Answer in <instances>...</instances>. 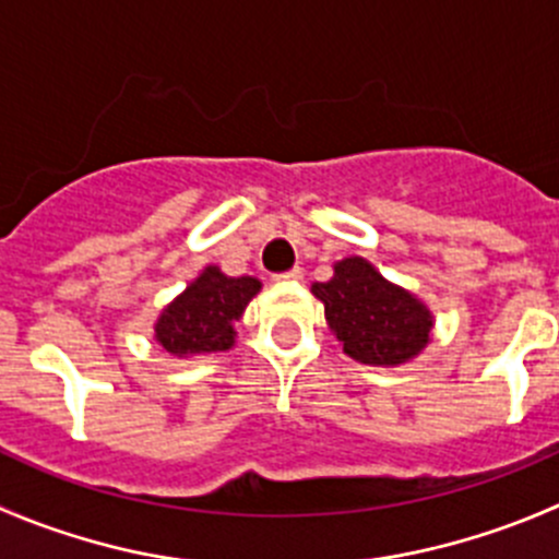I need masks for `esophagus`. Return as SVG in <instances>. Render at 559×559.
Returning <instances> with one entry per match:
<instances>
[{"instance_id":"34e87169","label":"esophagus","mask_w":559,"mask_h":559,"mask_svg":"<svg viewBox=\"0 0 559 559\" xmlns=\"http://www.w3.org/2000/svg\"><path fill=\"white\" fill-rule=\"evenodd\" d=\"M275 281H281V284H286V281H302V267H292L286 273H278Z\"/></svg>"}]
</instances>
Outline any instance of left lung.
I'll return each instance as SVG.
<instances>
[{
  "label": "left lung",
  "mask_w": 559,
  "mask_h": 559,
  "mask_svg": "<svg viewBox=\"0 0 559 559\" xmlns=\"http://www.w3.org/2000/svg\"><path fill=\"white\" fill-rule=\"evenodd\" d=\"M333 270V278L311 292L324 302V317L346 355L366 366H401L429 344L435 319L415 295L360 257L341 259Z\"/></svg>",
  "instance_id": "1"
}]
</instances>
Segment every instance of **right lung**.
Instances as JSON below:
<instances>
[{"label":"right lung","mask_w":559,"mask_h":559,"mask_svg":"<svg viewBox=\"0 0 559 559\" xmlns=\"http://www.w3.org/2000/svg\"><path fill=\"white\" fill-rule=\"evenodd\" d=\"M259 289L262 284L251 275L231 278L210 264L175 302L164 308L155 322V338L177 357L226 352L235 344V322Z\"/></svg>","instance_id":"right-lung-1"}]
</instances>
